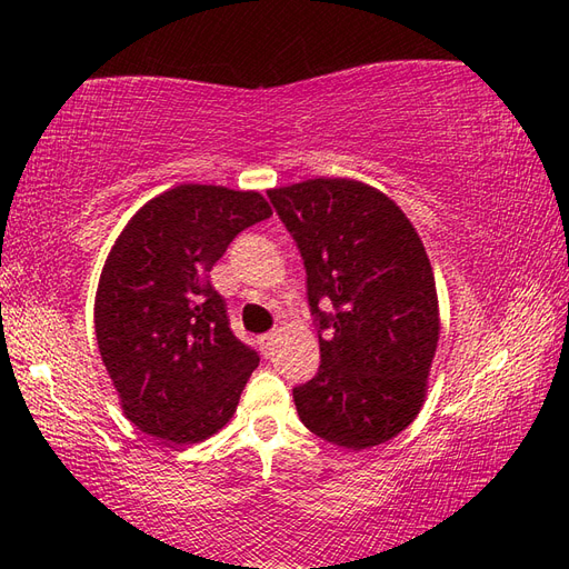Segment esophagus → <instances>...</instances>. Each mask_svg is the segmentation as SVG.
I'll list each match as a JSON object with an SVG mask.
<instances>
[{
  "label": "esophagus",
  "mask_w": 569,
  "mask_h": 569,
  "mask_svg": "<svg viewBox=\"0 0 569 569\" xmlns=\"http://www.w3.org/2000/svg\"><path fill=\"white\" fill-rule=\"evenodd\" d=\"M273 340H276V332H263V335H259V347L263 349V352H269Z\"/></svg>",
  "instance_id": "1"
}]
</instances>
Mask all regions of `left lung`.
<instances>
[{"label":"left lung","mask_w":569,"mask_h":569,"mask_svg":"<svg viewBox=\"0 0 569 569\" xmlns=\"http://www.w3.org/2000/svg\"><path fill=\"white\" fill-rule=\"evenodd\" d=\"M300 249L320 330V369L296 386L303 426L347 450L389 442L420 413L440 340L426 247L398 204L352 178L269 190ZM330 299L335 313H322Z\"/></svg>","instance_id":"left-lung-1"}]
</instances>
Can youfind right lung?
Returning a JSON list of instances; mask_svg holds the SVG:
<instances>
[{
  "label": "right lung",
  "mask_w": 569,
  "mask_h": 569,
  "mask_svg": "<svg viewBox=\"0 0 569 569\" xmlns=\"http://www.w3.org/2000/svg\"><path fill=\"white\" fill-rule=\"evenodd\" d=\"M257 190L183 183L131 217L107 257L94 332L124 416L163 442L208 440L234 416L259 355L229 330L210 271L271 217Z\"/></svg>",
  "instance_id": "1"
}]
</instances>
